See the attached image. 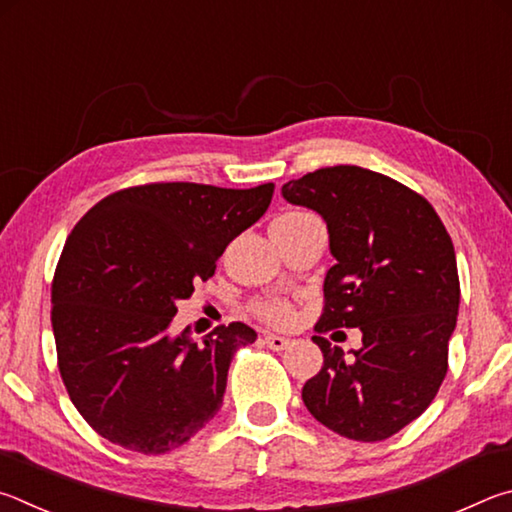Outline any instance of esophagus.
Listing matches in <instances>:
<instances>
[{"instance_id":"esophagus-1","label":"esophagus","mask_w":512,"mask_h":512,"mask_svg":"<svg viewBox=\"0 0 512 512\" xmlns=\"http://www.w3.org/2000/svg\"><path fill=\"white\" fill-rule=\"evenodd\" d=\"M265 344L272 348V351H283V348H288L290 339L288 337H281V335H265Z\"/></svg>"}]
</instances>
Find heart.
Returning <instances> with one entry per match:
<instances>
[{"label": "heart", "instance_id": "1", "mask_svg": "<svg viewBox=\"0 0 512 512\" xmlns=\"http://www.w3.org/2000/svg\"><path fill=\"white\" fill-rule=\"evenodd\" d=\"M308 215L310 213L292 211V213L281 215V218H276V220H299V218H308ZM254 310H256L258 317L265 319V321H270V324H285V321L292 317L290 303L285 301L283 297H270V299L258 301L256 306H254Z\"/></svg>", "mask_w": 512, "mask_h": 512}]
</instances>
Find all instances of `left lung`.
Returning a JSON list of instances; mask_svg holds the SVG:
<instances>
[{"label":"left lung","instance_id":"left-lung-1","mask_svg":"<svg viewBox=\"0 0 512 512\" xmlns=\"http://www.w3.org/2000/svg\"><path fill=\"white\" fill-rule=\"evenodd\" d=\"M281 193L326 220L337 261L312 337L324 366L301 398L339 436L384 441L423 414L445 380L461 299L450 233L423 195L360 166L319 168ZM333 327L363 330L353 358L320 337Z\"/></svg>","mask_w":512,"mask_h":512}]
</instances>
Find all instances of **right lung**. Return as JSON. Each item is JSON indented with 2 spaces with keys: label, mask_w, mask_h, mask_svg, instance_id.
I'll list each match as a JSON object with an SVG mask.
<instances>
[{
  "label": "right lung",
  "mask_w": 512,
  "mask_h": 512,
  "mask_svg": "<svg viewBox=\"0 0 512 512\" xmlns=\"http://www.w3.org/2000/svg\"><path fill=\"white\" fill-rule=\"evenodd\" d=\"M274 184H143L94 204L71 229L51 285L58 369L87 425L114 445L166 454L222 407L233 321L202 342L168 335L177 301L215 274L229 242L267 211Z\"/></svg>",
  "instance_id": "1"
}]
</instances>
